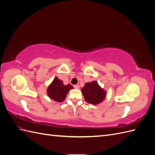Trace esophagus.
I'll use <instances>...</instances> for the list:
<instances>
[{"mask_svg":"<svg viewBox=\"0 0 155 155\" xmlns=\"http://www.w3.org/2000/svg\"><path fill=\"white\" fill-rule=\"evenodd\" d=\"M74 87L75 88H77V89H79V86L78 85H74Z\"/></svg>","mask_w":155,"mask_h":155,"instance_id":"obj_1","label":"esophagus"}]
</instances>
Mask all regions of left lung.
<instances>
[{
	"label": "left lung",
	"instance_id": "obj_1",
	"mask_svg": "<svg viewBox=\"0 0 155 155\" xmlns=\"http://www.w3.org/2000/svg\"><path fill=\"white\" fill-rule=\"evenodd\" d=\"M83 95L88 104L97 105L105 99L107 92L96 81L87 82L81 88Z\"/></svg>",
	"mask_w": 155,
	"mask_h": 155
}]
</instances>
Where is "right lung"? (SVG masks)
<instances>
[{
  "mask_svg": "<svg viewBox=\"0 0 155 155\" xmlns=\"http://www.w3.org/2000/svg\"><path fill=\"white\" fill-rule=\"evenodd\" d=\"M73 88L70 84L64 85L61 79L55 77L47 88V95L55 101L62 102L66 98L68 91Z\"/></svg>",
  "mask_w": 155,
  "mask_h": 155,
  "instance_id": "add662e5",
  "label": "right lung"
}]
</instances>
